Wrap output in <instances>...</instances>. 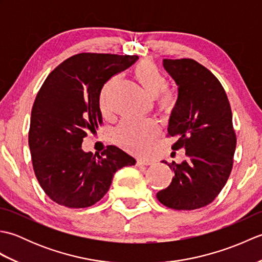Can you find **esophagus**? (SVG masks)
<instances>
[{
    "mask_svg": "<svg viewBox=\"0 0 262 262\" xmlns=\"http://www.w3.org/2000/svg\"><path fill=\"white\" fill-rule=\"evenodd\" d=\"M151 163H152V162H151V161H149V160H144V159L137 160V162H136L137 165H149Z\"/></svg>",
    "mask_w": 262,
    "mask_h": 262,
    "instance_id": "34e87169",
    "label": "esophagus"
}]
</instances>
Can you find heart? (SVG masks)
<instances>
[{
	"label": "heart",
	"instance_id": "1",
	"mask_svg": "<svg viewBox=\"0 0 262 262\" xmlns=\"http://www.w3.org/2000/svg\"><path fill=\"white\" fill-rule=\"evenodd\" d=\"M135 79L151 97H157V107L163 114H171L177 104L176 93L166 89V79L162 72L151 60H142L133 70ZM119 76L115 75L104 83L99 93L100 109L103 114L110 111L111 93ZM159 126L151 118L146 119H124L117 126L114 133V140L122 148L132 153L142 154L146 151L148 144L158 135Z\"/></svg>",
	"mask_w": 262,
	"mask_h": 262
}]
</instances>
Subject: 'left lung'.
<instances>
[{"instance_id":"8db88e82","label":"left lung","mask_w":262,"mask_h":262,"mask_svg":"<svg viewBox=\"0 0 262 262\" xmlns=\"http://www.w3.org/2000/svg\"><path fill=\"white\" fill-rule=\"evenodd\" d=\"M163 68L178 86L168 136L178 138L172 149H185L186 160L169 164L174 177L157 198L192 210L213 202L230 177L236 146L231 105L220 81L196 60L163 59Z\"/></svg>"}]
</instances>
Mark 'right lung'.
Masks as SVG:
<instances>
[{"mask_svg":"<svg viewBox=\"0 0 262 262\" xmlns=\"http://www.w3.org/2000/svg\"><path fill=\"white\" fill-rule=\"evenodd\" d=\"M136 55L82 53L59 64L39 90L31 110L29 147L39 185L53 202L85 208L108 192L114 174L136 160L110 145L101 155L82 149L102 124L99 93Z\"/></svg>","mask_w":262,"mask_h":262,"instance_id":"right-lung-1","label":"right lung"}]
</instances>
